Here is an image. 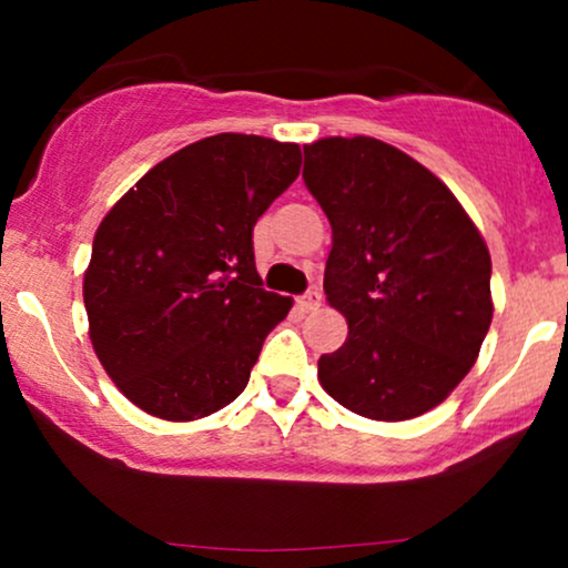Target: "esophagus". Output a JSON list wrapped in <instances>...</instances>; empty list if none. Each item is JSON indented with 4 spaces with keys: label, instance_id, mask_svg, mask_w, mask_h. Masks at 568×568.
Returning a JSON list of instances; mask_svg holds the SVG:
<instances>
[{
    "label": "esophagus",
    "instance_id": "obj_1",
    "mask_svg": "<svg viewBox=\"0 0 568 568\" xmlns=\"http://www.w3.org/2000/svg\"><path fill=\"white\" fill-rule=\"evenodd\" d=\"M321 304H323V293L317 288H310L304 296H298V306H302L304 312H315Z\"/></svg>",
    "mask_w": 568,
    "mask_h": 568
}]
</instances>
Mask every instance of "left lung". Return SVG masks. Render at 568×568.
I'll return each mask as SVG.
<instances>
[{
    "label": "left lung",
    "mask_w": 568,
    "mask_h": 568,
    "mask_svg": "<svg viewBox=\"0 0 568 568\" xmlns=\"http://www.w3.org/2000/svg\"><path fill=\"white\" fill-rule=\"evenodd\" d=\"M302 179L331 221L323 288L349 325L317 361L323 389L368 419H414L465 379L488 334L484 237L438 175L384 141L310 143Z\"/></svg>",
    "instance_id": "obj_1"
}]
</instances>
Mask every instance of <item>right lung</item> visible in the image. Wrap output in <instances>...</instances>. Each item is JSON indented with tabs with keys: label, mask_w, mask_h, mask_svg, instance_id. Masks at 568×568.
<instances>
[{
	"label": "right lung",
	"mask_w": 568,
	"mask_h": 568,
	"mask_svg": "<svg viewBox=\"0 0 568 568\" xmlns=\"http://www.w3.org/2000/svg\"><path fill=\"white\" fill-rule=\"evenodd\" d=\"M302 149L219 133L154 165L98 226L84 272L90 342L130 403L168 422L230 406L291 298L264 291L253 226Z\"/></svg>",
	"instance_id": "1"
}]
</instances>
